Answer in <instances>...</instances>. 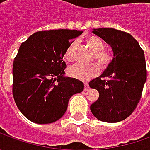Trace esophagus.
<instances>
[{
    "label": "esophagus",
    "mask_w": 150,
    "mask_h": 150,
    "mask_svg": "<svg viewBox=\"0 0 150 150\" xmlns=\"http://www.w3.org/2000/svg\"><path fill=\"white\" fill-rule=\"evenodd\" d=\"M88 89H89V85H88V83H84V90L87 91V90Z\"/></svg>",
    "instance_id": "34e87169"
}]
</instances>
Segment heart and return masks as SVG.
<instances>
[{"label":"heart","instance_id":"heart-1","mask_svg":"<svg viewBox=\"0 0 150 150\" xmlns=\"http://www.w3.org/2000/svg\"><path fill=\"white\" fill-rule=\"evenodd\" d=\"M85 42L93 51V55L92 59L94 60L99 64L102 67H107L110 64L112 59V55L109 52L103 51V43L100 39L94 36H88L85 38ZM75 48L76 42H72L68 46L64 53V59L72 62L75 59ZM98 67L95 63L89 64H76L70 67L67 70V73L70 77L77 78L81 81H88L92 78L95 77L98 73Z\"/></svg>","mask_w":150,"mask_h":150}]
</instances>
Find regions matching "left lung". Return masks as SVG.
<instances>
[{"instance_id":"8db88e82","label":"left lung","mask_w":150,"mask_h":150,"mask_svg":"<svg viewBox=\"0 0 150 150\" xmlns=\"http://www.w3.org/2000/svg\"><path fill=\"white\" fill-rule=\"evenodd\" d=\"M93 33L110 45L113 57L100 77L89 83L99 93L90 109L98 120L117 123L128 118L141 98L147 78L144 53L129 33L113 28L93 29Z\"/></svg>"}]
</instances>
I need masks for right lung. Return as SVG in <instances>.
<instances>
[{
  "mask_svg": "<svg viewBox=\"0 0 150 150\" xmlns=\"http://www.w3.org/2000/svg\"><path fill=\"white\" fill-rule=\"evenodd\" d=\"M77 30L35 32L21 44L13 62L12 93L16 104L27 119L51 124L66 112L73 94L84 88L83 82L65 77L63 56Z\"/></svg>",
  "mask_w": 150,
  "mask_h": 150,
  "instance_id": "right-lung-1",
  "label": "right lung"
}]
</instances>
